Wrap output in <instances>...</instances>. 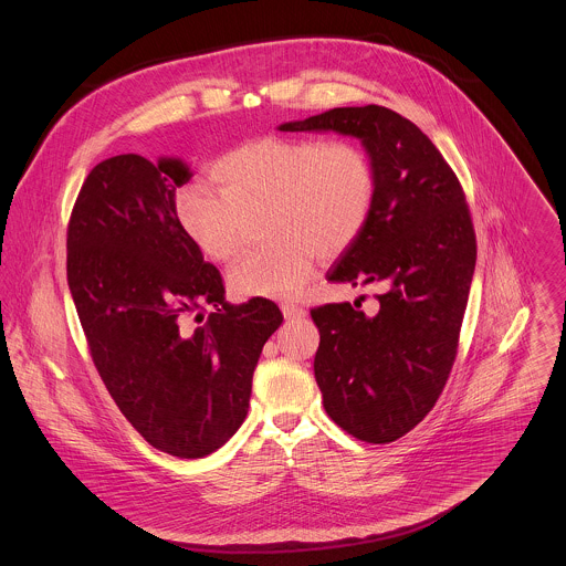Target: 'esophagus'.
I'll use <instances>...</instances> for the list:
<instances>
[{"instance_id": "obj_1", "label": "esophagus", "mask_w": 566, "mask_h": 566, "mask_svg": "<svg viewBox=\"0 0 566 566\" xmlns=\"http://www.w3.org/2000/svg\"><path fill=\"white\" fill-rule=\"evenodd\" d=\"M304 313H306V311H304L302 306H297L295 302H284V304H282V314H284V318H289V321L302 318Z\"/></svg>"}]
</instances>
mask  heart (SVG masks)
Wrapping results in <instances>:
<instances>
[{"label":"heart","instance_id":"b5f03b06","mask_svg":"<svg viewBox=\"0 0 566 566\" xmlns=\"http://www.w3.org/2000/svg\"><path fill=\"white\" fill-rule=\"evenodd\" d=\"M212 189L190 185L176 197V221L190 243L214 262L232 260L245 214L262 212L271 239L239 258L230 284L241 295L289 297L318 260L347 252L365 232L377 201L369 149L349 138L262 136L248 140L208 171Z\"/></svg>","mask_w":566,"mask_h":566}]
</instances>
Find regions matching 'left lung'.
<instances>
[{
  "label": "left lung",
  "instance_id": "1",
  "mask_svg": "<svg viewBox=\"0 0 566 566\" xmlns=\"http://www.w3.org/2000/svg\"><path fill=\"white\" fill-rule=\"evenodd\" d=\"M280 129L352 134L376 160L374 214L327 280L376 286L377 304L367 314L349 302L311 311L314 377L347 434L401 439L434 408L458 354L478 258L464 190L437 145L384 106L332 108Z\"/></svg>",
  "mask_w": 566,
  "mask_h": 566
}]
</instances>
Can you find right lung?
<instances>
[{"instance_id":"add662e5","label":"right lung","mask_w":566,"mask_h":566,"mask_svg":"<svg viewBox=\"0 0 566 566\" xmlns=\"http://www.w3.org/2000/svg\"><path fill=\"white\" fill-rule=\"evenodd\" d=\"M189 178L182 160L138 154L93 167L66 226V282L132 428L165 453L203 458L245 421L253 369L284 316L264 297L226 302L219 269L176 221Z\"/></svg>"}]
</instances>
